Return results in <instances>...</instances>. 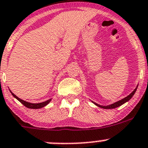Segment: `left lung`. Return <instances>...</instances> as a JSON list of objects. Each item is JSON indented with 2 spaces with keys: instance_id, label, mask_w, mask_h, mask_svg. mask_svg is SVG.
<instances>
[{
  "instance_id": "8db88e82",
  "label": "left lung",
  "mask_w": 148,
  "mask_h": 148,
  "mask_svg": "<svg viewBox=\"0 0 148 148\" xmlns=\"http://www.w3.org/2000/svg\"><path fill=\"white\" fill-rule=\"evenodd\" d=\"M138 85H137L136 88H135V89H134L133 91H132V92H131V93L128 96L125 97V98H123V99H120V100L117 101V102L112 103V104H109V105H100V104H97V103L93 102V101H92V102L94 103V104H95L96 106H97V107H100V108H102V109H105V110H107V109L117 108V107H120V106L122 105L123 104H125V102H128V101H129L130 99L131 98L133 97V95H135V92H136L137 89H138Z\"/></svg>"
}]
</instances>
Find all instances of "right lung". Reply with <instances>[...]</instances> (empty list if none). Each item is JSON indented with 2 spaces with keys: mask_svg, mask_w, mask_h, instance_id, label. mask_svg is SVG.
<instances>
[{
  "mask_svg": "<svg viewBox=\"0 0 148 148\" xmlns=\"http://www.w3.org/2000/svg\"><path fill=\"white\" fill-rule=\"evenodd\" d=\"M10 93L12 94V95H13V97H14L15 98H16V99H18V100L20 102H21V104H23V105L25 106V107H28V108H30V109H40V108H42V107H45V106L47 105L48 104H49V102L51 101V99H48L47 101H45V102H41V103H31V102H26V101H24L23 100V99H20V98L18 97L16 95H15L13 93V92H11V91L10 90Z\"/></svg>",
  "mask_w": 148,
  "mask_h": 148,
  "instance_id": "obj_1",
  "label": "right lung"
}]
</instances>
